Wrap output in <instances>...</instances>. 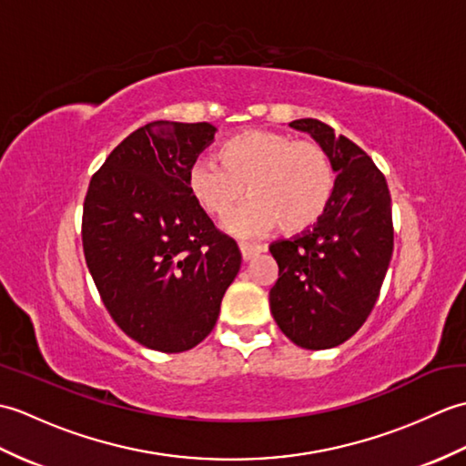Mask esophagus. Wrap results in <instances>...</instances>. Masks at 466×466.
I'll return each mask as SVG.
<instances>
[{
    "label": "esophagus",
    "mask_w": 466,
    "mask_h": 466,
    "mask_svg": "<svg viewBox=\"0 0 466 466\" xmlns=\"http://www.w3.org/2000/svg\"><path fill=\"white\" fill-rule=\"evenodd\" d=\"M264 248L262 246H256V244H246V242H240V252H242V260L248 262L252 258H256Z\"/></svg>",
    "instance_id": "obj_1"
}]
</instances>
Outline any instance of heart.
Here are the masks:
<instances>
[{"label": "heart", "mask_w": 466, "mask_h": 466, "mask_svg": "<svg viewBox=\"0 0 466 466\" xmlns=\"http://www.w3.org/2000/svg\"><path fill=\"white\" fill-rule=\"evenodd\" d=\"M187 187L204 212L222 218L246 194L250 200L228 218L230 234L252 238L279 224L302 232L324 214L334 192V170L324 147L270 130H248L222 147V164L200 157Z\"/></svg>", "instance_id": "b5f03b06"}]
</instances>
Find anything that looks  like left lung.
Masks as SVG:
<instances>
[{"instance_id":"1","label":"left lung","mask_w":466,"mask_h":466,"mask_svg":"<svg viewBox=\"0 0 466 466\" xmlns=\"http://www.w3.org/2000/svg\"><path fill=\"white\" fill-rule=\"evenodd\" d=\"M289 126L324 147L336 180L319 222L270 246L279 262L270 310L296 346L324 350L349 340L379 299L392 256L390 192L370 156L349 137L312 117Z\"/></svg>"}]
</instances>
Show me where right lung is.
I'll return each instance as SVG.
<instances>
[{"label":"right lung","mask_w":466,"mask_h":466,"mask_svg":"<svg viewBox=\"0 0 466 466\" xmlns=\"http://www.w3.org/2000/svg\"><path fill=\"white\" fill-rule=\"evenodd\" d=\"M208 122H150L114 147L84 202L86 264L107 312L146 349L184 352L212 332L242 256L194 200L187 172Z\"/></svg>","instance_id":"1"}]
</instances>
